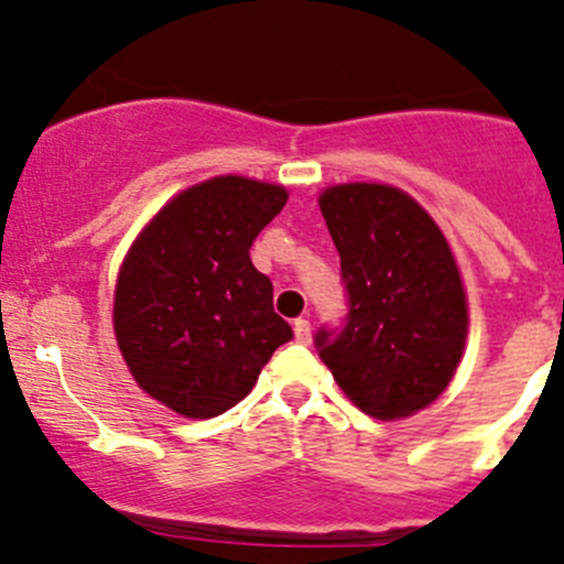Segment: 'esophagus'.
Returning a JSON list of instances; mask_svg holds the SVG:
<instances>
[{"mask_svg": "<svg viewBox=\"0 0 564 564\" xmlns=\"http://www.w3.org/2000/svg\"><path fill=\"white\" fill-rule=\"evenodd\" d=\"M293 332H296V340L304 343V346H307L310 337H313V326H310L307 318H299L296 324H293Z\"/></svg>", "mask_w": 564, "mask_h": 564, "instance_id": "34e87169", "label": "esophagus"}]
</instances>
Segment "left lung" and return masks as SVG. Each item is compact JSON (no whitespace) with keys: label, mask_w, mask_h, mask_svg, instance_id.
I'll list each match as a JSON object with an SVG mask.
<instances>
[{"label":"left lung","mask_w":564,"mask_h":564,"mask_svg":"<svg viewBox=\"0 0 564 564\" xmlns=\"http://www.w3.org/2000/svg\"><path fill=\"white\" fill-rule=\"evenodd\" d=\"M340 254L346 318L315 348L343 393L373 417H406L452 382L468 335L463 279L446 238L415 198L390 185L321 196Z\"/></svg>","instance_id":"left-lung-1"}]
</instances>
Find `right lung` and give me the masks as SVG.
Listing matches in <instances>:
<instances>
[{
  "label": "right lung",
  "mask_w": 564,
  "mask_h": 564,
  "mask_svg": "<svg viewBox=\"0 0 564 564\" xmlns=\"http://www.w3.org/2000/svg\"><path fill=\"white\" fill-rule=\"evenodd\" d=\"M288 202L285 187L216 176L154 216L116 285V340L135 382L185 417H216L249 395L293 337L251 243Z\"/></svg>",
  "instance_id": "1"
}]
</instances>
